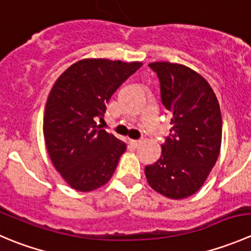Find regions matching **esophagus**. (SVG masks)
<instances>
[{"label":"esophagus","mask_w":251,"mask_h":251,"mask_svg":"<svg viewBox=\"0 0 251 251\" xmlns=\"http://www.w3.org/2000/svg\"><path fill=\"white\" fill-rule=\"evenodd\" d=\"M142 142H143L142 140H131L130 141V146L132 148H137L138 146H140Z\"/></svg>","instance_id":"obj_1"}]
</instances>
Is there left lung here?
<instances>
[{"mask_svg": "<svg viewBox=\"0 0 251 251\" xmlns=\"http://www.w3.org/2000/svg\"><path fill=\"white\" fill-rule=\"evenodd\" d=\"M148 66L157 74L160 100L172 114V128L159 159L146 165V177L155 191L180 200L202 186L220 154V104L207 81L189 67L170 62Z\"/></svg>", "mask_w": 251, "mask_h": 251, "instance_id": "left-lung-1", "label": "left lung"}]
</instances>
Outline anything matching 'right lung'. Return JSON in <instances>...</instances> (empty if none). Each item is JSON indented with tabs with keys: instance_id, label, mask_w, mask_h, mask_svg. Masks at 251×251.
Returning a JSON list of instances; mask_svg holds the SVG:
<instances>
[{
	"instance_id": "add662e5",
	"label": "right lung",
	"mask_w": 251,
	"mask_h": 251,
	"mask_svg": "<svg viewBox=\"0 0 251 251\" xmlns=\"http://www.w3.org/2000/svg\"><path fill=\"white\" fill-rule=\"evenodd\" d=\"M142 66L105 58L72 65L53 84L44 114V137L56 170L78 191L113 176L126 143L97 125L116 89Z\"/></svg>"
}]
</instances>
